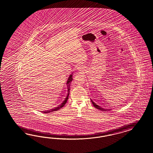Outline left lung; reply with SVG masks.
<instances>
[{
    "label": "left lung",
    "instance_id": "8db88e82",
    "mask_svg": "<svg viewBox=\"0 0 153 153\" xmlns=\"http://www.w3.org/2000/svg\"><path fill=\"white\" fill-rule=\"evenodd\" d=\"M91 101H92V104H93L94 107L95 108H97L98 109H100V111H107L106 109H105L104 108H101V107H100V106H98L97 104H95L92 100H91ZM110 110H111V109H110Z\"/></svg>",
    "mask_w": 153,
    "mask_h": 153
}]
</instances>
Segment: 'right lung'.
Returning <instances> with one entry per match:
<instances>
[{
	"label": "right lung",
	"mask_w": 153,
	"mask_h": 153,
	"mask_svg": "<svg viewBox=\"0 0 153 153\" xmlns=\"http://www.w3.org/2000/svg\"><path fill=\"white\" fill-rule=\"evenodd\" d=\"M72 75H70V76H69V78H68V80H67V91H68V94H67V96H66V98L65 99V100L63 101V102L61 103V104H60V105H59L58 107H57L56 108H53V109H50V110H47V111H46L45 112H43L44 113H49V112H53V111H58V110H59L60 108H62L63 107V106L65 105V104L66 103V102H67V100H68V96H69V93H70V84H71V82L72 81V79H73V78H72Z\"/></svg>",
	"instance_id": "obj_1"
}]
</instances>
